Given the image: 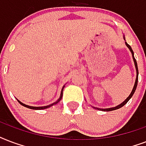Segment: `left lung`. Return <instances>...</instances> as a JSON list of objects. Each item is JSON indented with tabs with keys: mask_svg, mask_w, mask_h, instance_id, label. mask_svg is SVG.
<instances>
[{
	"mask_svg": "<svg viewBox=\"0 0 146 146\" xmlns=\"http://www.w3.org/2000/svg\"><path fill=\"white\" fill-rule=\"evenodd\" d=\"M124 39H125V37L123 36ZM126 46L128 47L129 49L130 50V52H132V55H133V61H134V64H135V70H136V78H135V84H134V87H133V90H132V92L130 93L129 96L128 98H126V100H124L123 102L121 103L120 104L118 105V106H116V107H112V108H106V109H100V108H97L98 110H102V111H112V110H117V109H119V108H121L122 107H123L124 105L126 104V103L128 102L129 100H130V98L133 97V94L135 93V89H136V87H137V84H138V75H139V71H138V66H137V62H136V60H135V58H134V52H133V49L131 48V46L127 44V42H126ZM96 109V108H95Z\"/></svg>",
	"mask_w": 146,
	"mask_h": 146,
	"instance_id": "1",
	"label": "left lung"
}]
</instances>
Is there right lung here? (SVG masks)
Segmentation results:
<instances>
[{"label": "right lung", "mask_w": 146, "mask_h": 146, "mask_svg": "<svg viewBox=\"0 0 146 146\" xmlns=\"http://www.w3.org/2000/svg\"><path fill=\"white\" fill-rule=\"evenodd\" d=\"M64 88H65V86H63L62 89V91H61V94H60V98H58L56 101H55V103H53V104H49L48 105V106H45V107H32V106H28V105H26L24 104H23L22 102H20V100H18V102L20 103V104L23 105V107H27V108H30V109H33V110H43V109H46V108H48V107H52V106H53V105L56 104H58V103L61 100H62V95H63V89H64Z\"/></svg>", "instance_id": "1"}]
</instances>
